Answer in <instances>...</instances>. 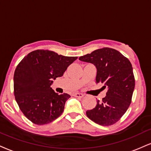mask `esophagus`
Instances as JSON below:
<instances>
[{"instance_id":"esophagus-1","label":"esophagus","mask_w":151,"mask_h":151,"mask_svg":"<svg viewBox=\"0 0 151 151\" xmlns=\"http://www.w3.org/2000/svg\"><path fill=\"white\" fill-rule=\"evenodd\" d=\"M74 97H77V98H82L83 97V94L81 93H75L74 94Z\"/></svg>"}]
</instances>
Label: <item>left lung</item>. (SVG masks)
Returning <instances> with one entry per match:
<instances>
[{
	"label": "left lung",
	"mask_w": 151,
	"mask_h": 151,
	"mask_svg": "<svg viewBox=\"0 0 151 151\" xmlns=\"http://www.w3.org/2000/svg\"><path fill=\"white\" fill-rule=\"evenodd\" d=\"M79 60L95 65L96 82L108 87L105 97L101 102L97 101L93 109L87 110V117L102 126L114 124L126 112L132 102L135 79L130 61L121 52L110 48L98 49L81 56Z\"/></svg>",
	"instance_id": "left-lung-1"
}]
</instances>
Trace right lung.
<instances>
[{"label":"right lung","instance_id":"right-lung-1","mask_svg":"<svg viewBox=\"0 0 151 151\" xmlns=\"http://www.w3.org/2000/svg\"><path fill=\"white\" fill-rule=\"evenodd\" d=\"M77 57L36 50L22 60L14 74V94L21 111L34 124H48L61 115L68 93L58 95L50 87Z\"/></svg>","mask_w":151,"mask_h":151}]
</instances>
